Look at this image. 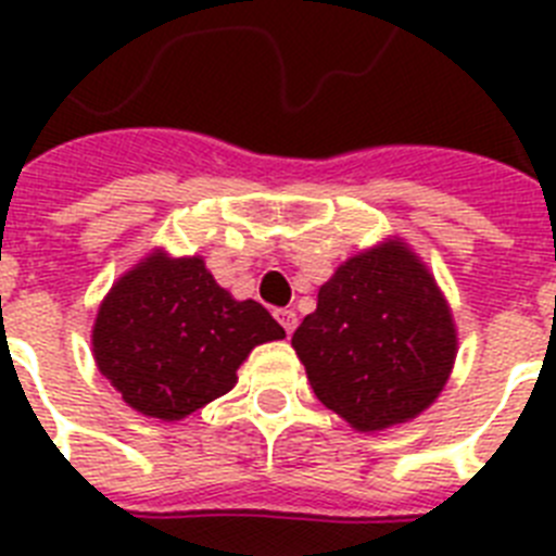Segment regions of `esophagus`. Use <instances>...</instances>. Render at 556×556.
Returning <instances> with one entry per match:
<instances>
[{
	"mask_svg": "<svg viewBox=\"0 0 556 556\" xmlns=\"http://www.w3.org/2000/svg\"><path fill=\"white\" fill-rule=\"evenodd\" d=\"M275 317H278V323H281L283 331L287 333H292L294 328H298V314H294L292 308H278V312H275Z\"/></svg>",
	"mask_w": 556,
	"mask_h": 556,
	"instance_id": "1",
	"label": "esophagus"
}]
</instances>
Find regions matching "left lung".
Segmentation results:
<instances>
[{
  "label": "left lung",
  "instance_id": "1",
  "mask_svg": "<svg viewBox=\"0 0 556 556\" xmlns=\"http://www.w3.org/2000/svg\"><path fill=\"white\" fill-rule=\"evenodd\" d=\"M292 348L320 404L370 434L409 424L434 404L459 337L431 269L390 236L339 264Z\"/></svg>",
  "mask_w": 556,
  "mask_h": 556
}]
</instances>
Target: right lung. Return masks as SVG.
Wrapping results in <instances>:
<instances>
[{
	"instance_id": "obj_1",
	"label": "right lung",
	"mask_w": 556,
	"mask_h": 556,
	"mask_svg": "<svg viewBox=\"0 0 556 556\" xmlns=\"http://www.w3.org/2000/svg\"><path fill=\"white\" fill-rule=\"evenodd\" d=\"M283 337L262 303L214 281L203 255L155 248L102 298L91 351L130 409L175 424L233 390L255 345Z\"/></svg>"
}]
</instances>
